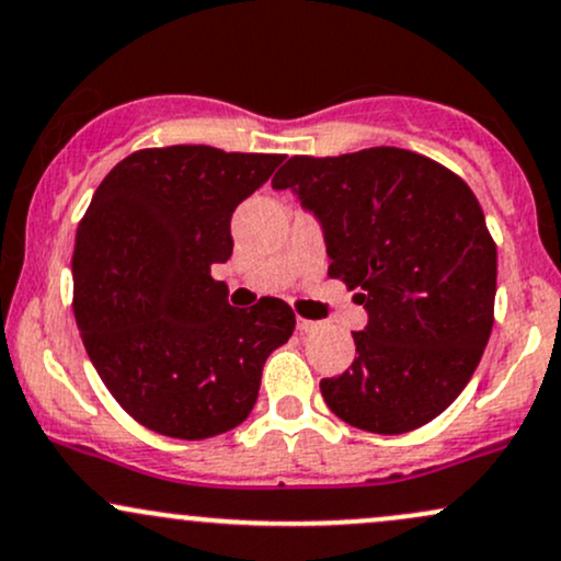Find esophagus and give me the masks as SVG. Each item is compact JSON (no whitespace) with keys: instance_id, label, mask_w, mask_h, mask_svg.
Returning <instances> with one entry per match:
<instances>
[{"instance_id":"34e87169","label":"esophagus","mask_w":561,"mask_h":561,"mask_svg":"<svg viewBox=\"0 0 561 561\" xmlns=\"http://www.w3.org/2000/svg\"><path fill=\"white\" fill-rule=\"evenodd\" d=\"M321 330V321H311V319H298V332L300 334H313Z\"/></svg>"}]
</instances>
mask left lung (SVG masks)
Masks as SVG:
<instances>
[{
    "label": "left lung",
    "mask_w": 561,
    "mask_h": 561,
    "mask_svg": "<svg viewBox=\"0 0 561 561\" xmlns=\"http://www.w3.org/2000/svg\"><path fill=\"white\" fill-rule=\"evenodd\" d=\"M324 229L330 276L369 313L356 358L321 396L377 435L433 422L467 388L493 330L495 242L474 192L446 165L369 147L289 158L272 179Z\"/></svg>",
    "instance_id": "obj_1"
}]
</instances>
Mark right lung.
Masks as SVG:
<instances>
[{
  "mask_svg": "<svg viewBox=\"0 0 561 561\" xmlns=\"http://www.w3.org/2000/svg\"><path fill=\"white\" fill-rule=\"evenodd\" d=\"M285 156L208 145L131 152L96 186L73 248V313L111 396L147 430L205 440L248 420L268 353L295 313L231 308L210 276L234 248L231 214Z\"/></svg>",
  "mask_w": 561,
  "mask_h": 561,
  "instance_id": "add662e5",
  "label": "right lung"
}]
</instances>
